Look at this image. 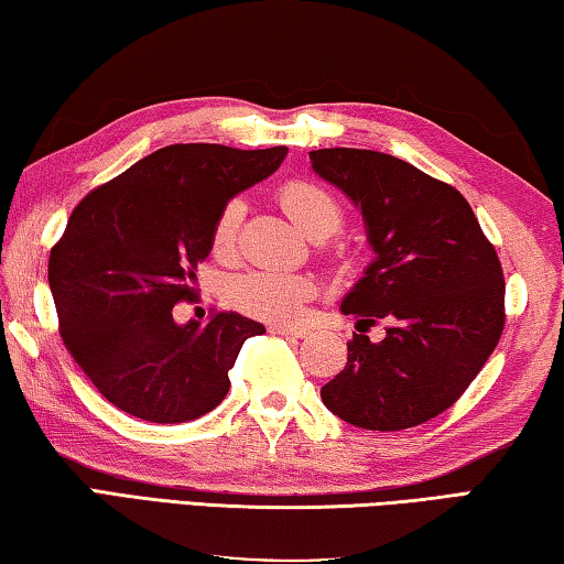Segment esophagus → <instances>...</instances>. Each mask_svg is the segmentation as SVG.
Here are the masks:
<instances>
[{
	"instance_id": "1",
	"label": "esophagus",
	"mask_w": 564,
	"mask_h": 564,
	"mask_svg": "<svg viewBox=\"0 0 564 564\" xmlns=\"http://www.w3.org/2000/svg\"><path fill=\"white\" fill-rule=\"evenodd\" d=\"M272 334H282V337H294V339H302L307 329L297 327V324H272L270 327Z\"/></svg>"
}]
</instances>
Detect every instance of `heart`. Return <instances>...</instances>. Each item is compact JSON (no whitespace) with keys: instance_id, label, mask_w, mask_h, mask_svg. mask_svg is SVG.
Segmentation results:
<instances>
[{"instance_id":"obj_1","label":"heart","mask_w":564,"mask_h":564,"mask_svg":"<svg viewBox=\"0 0 564 564\" xmlns=\"http://www.w3.org/2000/svg\"><path fill=\"white\" fill-rule=\"evenodd\" d=\"M280 203L300 230L312 240H327L341 227L344 213L337 197L327 187L310 181H292L280 191ZM245 217L242 197H230L217 213L210 245L215 254H230L240 235ZM314 282L304 274H288L274 270H252L240 274L230 284V300L235 307L252 317L270 322H288L302 312L304 302L312 297Z\"/></svg>"}]
</instances>
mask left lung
I'll return each mask as SVG.
<instances>
[{"instance_id": "8db88e82", "label": "left lung", "mask_w": 564, "mask_h": 564, "mask_svg": "<svg viewBox=\"0 0 564 564\" xmlns=\"http://www.w3.org/2000/svg\"><path fill=\"white\" fill-rule=\"evenodd\" d=\"M310 161L359 207L377 252L341 312L389 324L379 344L354 334L347 367L322 387L324 406L369 431L436 419L478 377L506 327L496 247L456 187L401 158L322 148Z\"/></svg>"}]
</instances>
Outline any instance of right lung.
I'll list each match as a JSON object with an SVG mask.
<instances>
[{
    "label": "right lung",
    "instance_id": "obj_1",
    "mask_svg": "<svg viewBox=\"0 0 564 564\" xmlns=\"http://www.w3.org/2000/svg\"><path fill=\"white\" fill-rule=\"evenodd\" d=\"M284 155L288 145H165L74 207L48 254V288L64 347L116 409L185 423L225 399L245 339L264 327L237 312L177 324L173 307L195 297L220 207Z\"/></svg>",
    "mask_w": 564,
    "mask_h": 564
}]
</instances>
